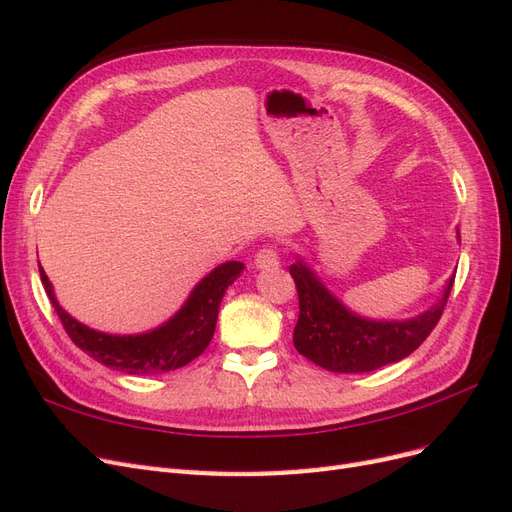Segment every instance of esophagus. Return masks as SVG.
<instances>
[{"label":"esophagus","mask_w":512,"mask_h":512,"mask_svg":"<svg viewBox=\"0 0 512 512\" xmlns=\"http://www.w3.org/2000/svg\"><path fill=\"white\" fill-rule=\"evenodd\" d=\"M277 250L273 245H262L260 250L256 252V256H254V265L258 267V269H269V267H277Z\"/></svg>","instance_id":"obj_1"}]
</instances>
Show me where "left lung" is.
<instances>
[{"mask_svg":"<svg viewBox=\"0 0 512 512\" xmlns=\"http://www.w3.org/2000/svg\"><path fill=\"white\" fill-rule=\"evenodd\" d=\"M290 275L299 292L294 348L305 359L335 374H363L406 359L436 329L455 280H448L442 299L421 316L367 320L335 299L301 260L290 265Z\"/></svg>","mask_w":512,"mask_h":512,"instance_id":"obj_1","label":"left lung"}]
</instances>
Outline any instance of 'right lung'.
I'll use <instances>...</instances> for the list:
<instances>
[{"mask_svg": "<svg viewBox=\"0 0 512 512\" xmlns=\"http://www.w3.org/2000/svg\"><path fill=\"white\" fill-rule=\"evenodd\" d=\"M40 265V262H38ZM245 269L230 260L198 282L179 312L162 327L141 335H108L85 327L59 307L49 277L40 267V280L72 342L98 363L136 376H156L194 361L209 346L226 288Z\"/></svg>", "mask_w": 512, "mask_h": 512, "instance_id": "1", "label": "right lung"}]
</instances>
